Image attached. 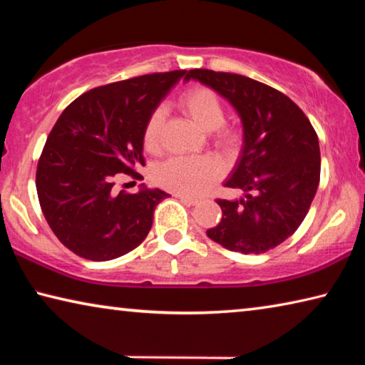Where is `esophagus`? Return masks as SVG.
Here are the masks:
<instances>
[{"label": "esophagus", "mask_w": 365, "mask_h": 365, "mask_svg": "<svg viewBox=\"0 0 365 365\" xmlns=\"http://www.w3.org/2000/svg\"><path fill=\"white\" fill-rule=\"evenodd\" d=\"M175 197H178V200L180 201H183V202H187V205H196L197 202V200L196 197H190V196H185V195H175Z\"/></svg>", "instance_id": "1"}]
</instances>
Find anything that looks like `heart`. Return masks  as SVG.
Returning a JSON list of instances; mask_svg holds the SVG:
<instances>
[{
  "label": "heart",
  "instance_id": "heart-1",
  "mask_svg": "<svg viewBox=\"0 0 365 365\" xmlns=\"http://www.w3.org/2000/svg\"><path fill=\"white\" fill-rule=\"evenodd\" d=\"M178 106L202 130L212 132V143L220 151L235 154L245 143V132L235 123H227L225 106L219 95L209 86L196 85L185 90L178 98ZM164 110L158 108L148 115L143 127V146L146 151L158 153L163 143ZM220 175V165L207 156L170 158L154 172V182L160 188L175 195L197 196L211 187Z\"/></svg>",
  "mask_w": 365,
  "mask_h": 365
}]
</instances>
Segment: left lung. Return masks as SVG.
<instances>
[{
  "instance_id": "1",
  "label": "left lung",
  "mask_w": 365,
  "mask_h": 365,
  "mask_svg": "<svg viewBox=\"0 0 365 365\" xmlns=\"http://www.w3.org/2000/svg\"><path fill=\"white\" fill-rule=\"evenodd\" d=\"M185 78L211 86L243 120V156L228 188L245 200H215L222 209L207 237L224 248L261 255L285 242L309 212L320 180L319 138L306 114L282 91L230 72L191 69Z\"/></svg>"
}]
</instances>
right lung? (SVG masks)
<instances>
[{
	"mask_svg": "<svg viewBox=\"0 0 365 365\" xmlns=\"http://www.w3.org/2000/svg\"><path fill=\"white\" fill-rule=\"evenodd\" d=\"M185 71L156 72L88 90L67 106L49 132L36 165V193L58 240L88 261L133 251L151 230L169 195L117 191V180H143V127Z\"/></svg>",
	"mask_w": 365,
	"mask_h": 365,
	"instance_id": "obj_1",
	"label": "right lung"
}]
</instances>
